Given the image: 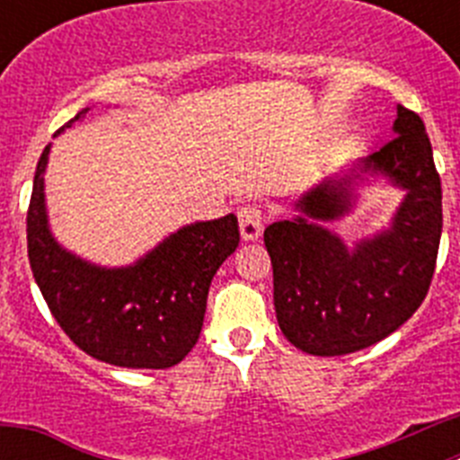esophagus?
Listing matches in <instances>:
<instances>
[{"label": "esophagus", "mask_w": 460, "mask_h": 460, "mask_svg": "<svg viewBox=\"0 0 460 460\" xmlns=\"http://www.w3.org/2000/svg\"><path fill=\"white\" fill-rule=\"evenodd\" d=\"M237 217H239V230H242V237L246 239V242H255V239L262 234V230H265V214H262L260 207L255 205L239 207Z\"/></svg>", "instance_id": "34e87169"}]
</instances>
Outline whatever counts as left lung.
Instances as JSON below:
<instances>
[{
  "label": "left lung",
  "instance_id": "8db88e82",
  "mask_svg": "<svg viewBox=\"0 0 460 460\" xmlns=\"http://www.w3.org/2000/svg\"><path fill=\"white\" fill-rule=\"evenodd\" d=\"M361 172H380L405 189L385 233L350 251L320 226L350 211L361 174L324 180L296 202L304 217L265 230L276 320L308 355H350L387 339L421 306L436 271L442 186L421 117L398 105L394 137L361 161Z\"/></svg>",
  "mask_w": 460,
  "mask_h": 460
}]
</instances>
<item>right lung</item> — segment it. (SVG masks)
Segmentation results:
<instances>
[{
  "label": "right lung",
  "instance_id": "add662e5",
  "mask_svg": "<svg viewBox=\"0 0 460 460\" xmlns=\"http://www.w3.org/2000/svg\"><path fill=\"white\" fill-rule=\"evenodd\" d=\"M87 110H80L64 128L83 119ZM48 154L50 145L36 165L27 209V255L40 295L64 334L89 357L112 367L180 364L200 336L211 279L239 246L237 217L190 223L131 267L89 265L64 251L48 227L43 195Z\"/></svg>",
  "mask_w": 460,
  "mask_h": 460
}]
</instances>
